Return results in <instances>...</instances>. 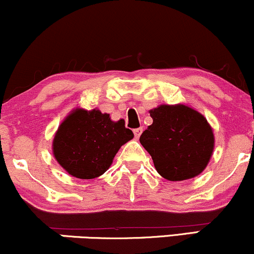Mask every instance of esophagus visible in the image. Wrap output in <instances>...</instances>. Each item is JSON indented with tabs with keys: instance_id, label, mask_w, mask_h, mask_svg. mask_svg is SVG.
Listing matches in <instances>:
<instances>
[{
	"instance_id": "34e87169",
	"label": "esophagus",
	"mask_w": 254,
	"mask_h": 254,
	"mask_svg": "<svg viewBox=\"0 0 254 254\" xmlns=\"http://www.w3.org/2000/svg\"><path fill=\"white\" fill-rule=\"evenodd\" d=\"M142 131H143V130H142V127H138V129H135V130H133V135H135V137H136L137 139H138V138H139V136H141Z\"/></svg>"
}]
</instances>
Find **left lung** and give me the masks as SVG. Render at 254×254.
<instances>
[{
  "label": "left lung",
  "mask_w": 254,
  "mask_h": 254,
  "mask_svg": "<svg viewBox=\"0 0 254 254\" xmlns=\"http://www.w3.org/2000/svg\"><path fill=\"white\" fill-rule=\"evenodd\" d=\"M153 124L139 142L150 154L157 173L171 182L199 176L210 161L215 136L206 118L184 104L150 110Z\"/></svg>",
  "instance_id": "obj_1"
}]
</instances>
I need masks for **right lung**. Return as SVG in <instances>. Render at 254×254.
Here are the masks:
<instances>
[{
  "instance_id": "add662e5",
  "label": "right lung",
  "mask_w": 254,
  "mask_h": 254,
  "mask_svg": "<svg viewBox=\"0 0 254 254\" xmlns=\"http://www.w3.org/2000/svg\"><path fill=\"white\" fill-rule=\"evenodd\" d=\"M133 138L124 119L115 122L100 110L76 107L63 119L52 141L61 167L78 179L100 177L112 165L123 144Z\"/></svg>"
}]
</instances>
